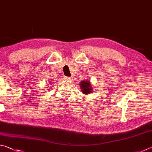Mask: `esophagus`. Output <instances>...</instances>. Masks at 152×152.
I'll return each mask as SVG.
<instances>
[{
	"label": "esophagus",
	"mask_w": 152,
	"mask_h": 152,
	"mask_svg": "<svg viewBox=\"0 0 152 152\" xmlns=\"http://www.w3.org/2000/svg\"><path fill=\"white\" fill-rule=\"evenodd\" d=\"M64 78H65V80H72V78H71V77H68V76H65L64 77Z\"/></svg>",
	"instance_id": "esophagus-1"
}]
</instances>
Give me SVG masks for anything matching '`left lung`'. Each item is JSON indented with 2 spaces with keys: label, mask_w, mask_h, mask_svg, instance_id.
I'll return each instance as SVG.
<instances>
[{
  "label": "left lung",
  "mask_w": 152,
  "mask_h": 152,
  "mask_svg": "<svg viewBox=\"0 0 152 152\" xmlns=\"http://www.w3.org/2000/svg\"><path fill=\"white\" fill-rule=\"evenodd\" d=\"M80 84L81 86V91L84 94H89L90 92H91L92 86L91 84V82L88 81H82Z\"/></svg>",
  "instance_id": "obj_1"
}]
</instances>
